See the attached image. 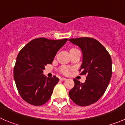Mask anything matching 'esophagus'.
Wrapping results in <instances>:
<instances>
[{
    "label": "esophagus",
    "mask_w": 125,
    "mask_h": 125,
    "mask_svg": "<svg viewBox=\"0 0 125 125\" xmlns=\"http://www.w3.org/2000/svg\"><path fill=\"white\" fill-rule=\"evenodd\" d=\"M60 79L61 81H66L67 79H66V78H61Z\"/></svg>",
    "instance_id": "1"
}]
</instances>
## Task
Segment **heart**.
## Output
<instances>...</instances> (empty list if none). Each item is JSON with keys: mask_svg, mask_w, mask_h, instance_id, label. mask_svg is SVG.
Segmentation results:
<instances>
[{"mask_svg": "<svg viewBox=\"0 0 125 125\" xmlns=\"http://www.w3.org/2000/svg\"><path fill=\"white\" fill-rule=\"evenodd\" d=\"M61 71L64 74H68L69 71H70V69H69V68H67V67H63L61 69Z\"/></svg>", "mask_w": 125, "mask_h": 125, "instance_id": "b5f03b06", "label": "heart"}]
</instances>
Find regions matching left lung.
Returning a JSON list of instances; mask_svg holds the SVG:
<instances>
[{
    "instance_id": "left-lung-1",
    "label": "left lung",
    "mask_w": 125,
    "mask_h": 125,
    "mask_svg": "<svg viewBox=\"0 0 125 125\" xmlns=\"http://www.w3.org/2000/svg\"><path fill=\"white\" fill-rule=\"evenodd\" d=\"M69 41L82 51L80 74H87L84 83L74 79V86L69 91V97L78 105H90L100 99L109 84L112 75L111 56L105 47L94 39L80 37Z\"/></svg>"
}]
</instances>
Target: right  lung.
<instances>
[{
    "label": "right lung",
    "instance_id": "1",
    "mask_svg": "<svg viewBox=\"0 0 125 125\" xmlns=\"http://www.w3.org/2000/svg\"><path fill=\"white\" fill-rule=\"evenodd\" d=\"M68 39L51 40L37 38L25 45L17 55L14 78L23 100L34 106H41L50 99L53 89L59 81L56 76L43 74L45 66L51 64Z\"/></svg>",
    "mask_w": 125,
    "mask_h": 125
}]
</instances>
